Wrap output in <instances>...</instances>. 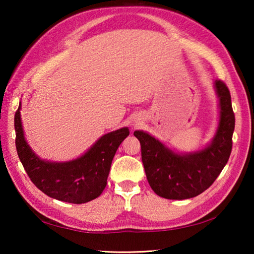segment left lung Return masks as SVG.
<instances>
[{
	"label": "left lung",
	"mask_w": 254,
	"mask_h": 254,
	"mask_svg": "<svg viewBox=\"0 0 254 254\" xmlns=\"http://www.w3.org/2000/svg\"><path fill=\"white\" fill-rule=\"evenodd\" d=\"M220 100V122L214 139L199 151L179 154L143 131H135L150 187L167 199H187L198 196L212 185L229 160L235 117L231 94L225 83L215 80Z\"/></svg>",
	"instance_id": "8db88e82"
}]
</instances>
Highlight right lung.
<instances>
[{"instance_id": "add662e5", "label": "right lung", "mask_w": 254, "mask_h": 254, "mask_svg": "<svg viewBox=\"0 0 254 254\" xmlns=\"http://www.w3.org/2000/svg\"><path fill=\"white\" fill-rule=\"evenodd\" d=\"M16 152L29 178L51 198L83 204L100 196L107 184L111 163L119 145L130 134L127 127L103 135L83 156L66 162L45 161L24 139L20 106L14 115Z\"/></svg>"}]
</instances>
